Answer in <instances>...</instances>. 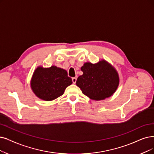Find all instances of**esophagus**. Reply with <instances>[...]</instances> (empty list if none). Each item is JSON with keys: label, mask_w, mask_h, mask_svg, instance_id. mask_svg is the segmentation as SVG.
<instances>
[{"label": "esophagus", "mask_w": 154, "mask_h": 154, "mask_svg": "<svg viewBox=\"0 0 154 154\" xmlns=\"http://www.w3.org/2000/svg\"><path fill=\"white\" fill-rule=\"evenodd\" d=\"M76 79H77V78H76V77H74V78H72V83H73L74 84H75V83H76Z\"/></svg>", "instance_id": "obj_1"}]
</instances>
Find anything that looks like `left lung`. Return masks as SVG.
Masks as SVG:
<instances>
[{"label": "left lung", "instance_id": "left-lung-1", "mask_svg": "<svg viewBox=\"0 0 154 154\" xmlns=\"http://www.w3.org/2000/svg\"><path fill=\"white\" fill-rule=\"evenodd\" d=\"M83 74L76 80L82 93L94 100L111 97L118 89L119 76L115 67L102 59L97 63H85L81 67Z\"/></svg>", "mask_w": 154, "mask_h": 154}]
</instances>
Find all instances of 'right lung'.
I'll return each instance as SVG.
<instances>
[{
	"label": "right lung",
	"mask_w": 154,
	"mask_h": 154,
	"mask_svg": "<svg viewBox=\"0 0 154 154\" xmlns=\"http://www.w3.org/2000/svg\"><path fill=\"white\" fill-rule=\"evenodd\" d=\"M72 83L67 71L56 66H38L30 82L31 88L40 99L51 101L63 95L65 89Z\"/></svg>",
	"instance_id": "right-lung-1"
}]
</instances>
